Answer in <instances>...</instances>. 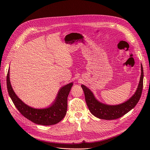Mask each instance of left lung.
<instances>
[{
  "instance_id": "8db88e82",
  "label": "left lung",
  "mask_w": 150,
  "mask_h": 150,
  "mask_svg": "<svg viewBox=\"0 0 150 150\" xmlns=\"http://www.w3.org/2000/svg\"><path fill=\"white\" fill-rule=\"evenodd\" d=\"M144 70L141 64V75L137 89L134 94L127 101L117 105H108L98 101L92 91L82 84L86 104L90 112L97 118L104 120H114L119 119L130 111L139 102L143 89Z\"/></svg>"
}]
</instances>
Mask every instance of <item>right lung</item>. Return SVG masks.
<instances>
[{"label": "right lung", "mask_w": 150, "mask_h": 150, "mask_svg": "<svg viewBox=\"0 0 150 150\" xmlns=\"http://www.w3.org/2000/svg\"><path fill=\"white\" fill-rule=\"evenodd\" d=\"M6 85L9 96L16 108L23 117L32 122L41 125H52L58 123L65 117L67 109V97L73 83L61 88L52 105L44 109H35L28 106L18 98L11 87L9 70L6 76Z\"/></svg>", "instance_id": "right-lung-1"}]
</instances>
